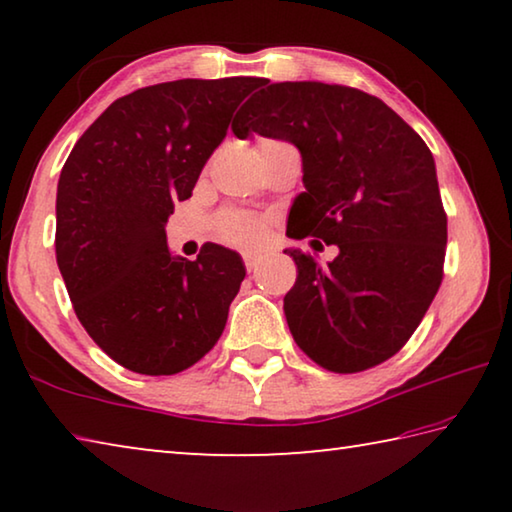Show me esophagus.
<instances>
[{
  "instance_id": "34e87169",
  "label": "esophagus",
  "mask_w": 512,
  "mask_h": 512,
  "mask_svg": "<svg viewBox=\"0 0 512 512\" xmlns=\"http://www.w3.org/2000/svg\"><path fill=\"white\" fill-rule=\"evenodd\" d=\"M259 262H262V255H259V253H253V250L244 253V264H246L248 271H255Z\"/></svg>"
}]
</instances>
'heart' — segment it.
<instances>
[{
	"instance_id": "b5f03b06",
	"label": "heart",
	"mask_w": 512,
	"mask_h": 512,
	"mask_svg": "<svg viewBox=\"0 0 512 512\" xmlns=\"http://www.w3.org/2000/svg\"><path fill=\"white\" fill-rule=\"evenodd\" d=\"M266 144V142H264ZM219 235L232 244H250L262 235V225L257 219L241 212H228L219 221Z\"/></svg>"
}]
</instances>
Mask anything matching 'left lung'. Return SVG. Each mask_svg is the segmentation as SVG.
<instances>
[{
    "mask_svg": "<svg viewBox=\"0 0 512 512\" xmlns=\"http://www.w3.org/2000/svg\"><path fill=\"white\" fill-rule=\"evenodd\" d=\"M232 133L298 146L305 192L287 235L339 246L327 266L284 250L298 266L284 296L298 348L343 375L391 359L443 282L447 214L429 146L381 99L318 81L259 79Z\"/></svg>",
    "mask_w": 512,
    "mask_h": 512,
    "instance_id": "8db88e82",
    "label": "left lung"
}]
</instances>
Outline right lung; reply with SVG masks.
Returning <instances> with one entry per match:
<instances>
[{
  "label": "right lung",
  "mask_w": 512,
  "mask_h": 512,
  "mask_svg": "<svg viewBox=\"0 0 512 512\" xmlns=\"http://www.w3.org/2000/svg\"><path fill=\"white\" fill-rule=\"evenodd\" d=\"M257 81L183 79L126 94L60 171L56 262L85 332L119 366L176 375L223 334L244 262L216 244L194 262L173 257L164 225Z\"/></svg>",
  "instance_id": "obj_1"
}]
</instances>
